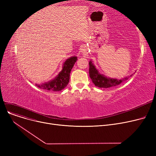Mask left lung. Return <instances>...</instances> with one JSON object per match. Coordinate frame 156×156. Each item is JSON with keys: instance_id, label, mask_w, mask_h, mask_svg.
Segmentation results:
<instances>
[{"instance_id": "1", "label": "left lung", "mask_w": 156, "mask_h": 156, "mask_svg": "<svg viewBox=\"0 0 156 156\" xmlns=\"http://www.w3.org/2000/svg\"><path fill=\"white\" fill-rule=\"evenodd\" d=\"M89 75L94 84L99 88H109L117 86L128 79V76L122 79H115L106 77L98 71L92 61L89 62ZM132 75H130L132 76Z\"/></svg>"}]
</instances>
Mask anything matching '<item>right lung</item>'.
<instances>
[{
	"mask_svg": "<svg viewBox=\"0 0 156 156\" xmlns=\"http://www.w3.org/2000/svg\"><path fill=\"white\" fill-rule=\"evenodd\" d=\"M77 59L76 56H73L67 59L63 64L62 71L54 79L41 85L36 84V86L46 90L54 92L62 90L69 83L71 71Z\"/></svg>",
	"mask_w": 156,
	"mask_h": 156,
	"instance_id": "right-lung-1",
	"label": "right lung"
}]
</instances>
